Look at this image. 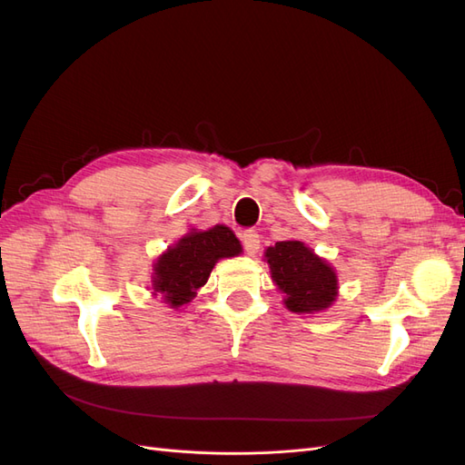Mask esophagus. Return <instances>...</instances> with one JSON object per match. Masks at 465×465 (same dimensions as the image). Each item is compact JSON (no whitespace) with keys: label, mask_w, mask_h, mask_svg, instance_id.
I'll list each match as a JSON object with an SVG mask.
<instances>
[{"label":"esophagus","mask_w":465,"mask_h":465,"mask_svg":"<svg viewBox=\"0 0 465 465\" xmlns=\"http://www.w3.org/2000/svg\"><path fill=\"white\" fill-rule=\"evenodd\" d=\"M242 244H244L246 254L254 256L256 252L260 250V234H258V232H254V231H248V232H244V234H242Z\"/></svg>","instance_id":"1"}]
</instances>
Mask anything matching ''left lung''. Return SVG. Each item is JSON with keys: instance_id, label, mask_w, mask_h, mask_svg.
<instances>
[{"instance_id": "8db88e82", "label": "left lung", "mask_w": 465, "mask_h": 465, "mask_svg": "<svg viewBox=\"0 0 465 465\" xmlns=\"http://www.w3.org/2000/svg\"><path fill=\"white\" fill-rule=\"evenodd\" d=\"M263 260L270 265L273 283L283 292V304L289 312H323L340 294L333 265L301 241H281L267 246Z\"/></svg>"}]
</instances>
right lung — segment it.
Listing matches in <instances>:
<instances>
[{
    "mask_svg": "<svg viewBox=\"0 0 465 465\" xmlns=\"http://www.w3.org/2000/svg\"><path fill=\"white\" fill-rule=\"evenodd\" d=\"M241 254V241L224 224H215L207 231L190 229L154 260L151 294L154 299L161 297L168 308L180 311L207 283L219 260Z\"/></svg>",
    "mask_w": 465,
    "mask_h": 465,
    "instance_id": "obj_1",
    "label": "right lung"
}]
</instances>
